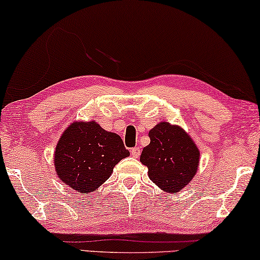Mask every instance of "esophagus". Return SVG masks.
<instances>
[{
	"label": "esophagus",
	"mask_w": 260,
	"mask_h": 260,
	"mask_svg": "<svg viewBox=\"0 0 260 260\" xmlns=\"http://www.w3.org/2000/svg\"><path fill=\"white\" fill-rule=\"evenodd\" d=\"M130 152H131V155L134 156V157H138V156L141 155V150H140V148H131L130 149Z\"/></svg>",
	"instance_id": "esophagus-1"
}]
</instances>
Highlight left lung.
Listing matches in <instances>:
<instances>
[{
  "label": "left lung",
  "instance_id": "left-lung-1",
  "mask_svg": "<svg viewBox=\"0 0 260 260\" xmlns=\"http://www.w3.org/2000/svg\"><path fill=\"white\" fill-rule=\"evenodd\" d=\"M150 144L143 149L141 162L148 167L152 182L167 193H177L197 173L199 152L191 138L179 126L162 122L149 131Z\"/></svg>",
  "mask_w": 260,
  "mask_h": 260
}]
</instances>
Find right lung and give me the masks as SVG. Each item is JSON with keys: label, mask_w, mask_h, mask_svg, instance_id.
<instances>
[{"label": "right lung", "mask_w": 260, "mask_h": 260, "mask_svg": "<svg viewBox=\"0 0 260 260\" xmlns=\"http://www.w3.org/2000/svg\"><path fill=\"white\" fill-rule=\"evenodd\" d=\"M129 155L118 135L94 122L73 123L56 145L55 170L67 186L88 193L105 182L113 167Z\"/></svg>", "instance_id": "add662e5"}]
</instances>
